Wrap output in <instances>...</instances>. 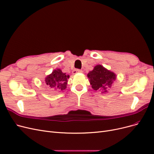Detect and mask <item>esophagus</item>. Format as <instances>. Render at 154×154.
Instances as JSON below:
<instances>
[{"instance_id": "esophagus-1", "label": "esophagus", "mask_w": 154, "mask_h": 154, "mask_svg": "<svg viewBox=\"0 0 154 154\" xmlns=\"http://www.w3.org/2000/svg\"><path fill=\"white\" fill-rule=\"evenodd\" d=\"M78 72H83V71L81 69H76L73 70L72 71V73L73 74H76V73H78Z\"/></svg>"}]
</instances>
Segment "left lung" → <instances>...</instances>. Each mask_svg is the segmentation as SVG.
Returning a JSON list of instances; mask_svg holds the SVG:
<instances>
[{"mask_svg":"<svg viewBox=\"0 0 154 154\" xmlns=\"http://www.w3.org/2000/svg\"><path fill=\"white\" fill-rule=\"evenodd\" d=\"M87 76L93 89L102 92H106L109 88L112 87L116 80V74L101 65L95 66L92 71L88 72Z\"/></svg>","mask_w":154,"mask_h":154,"instance_id":"obj_1","label":"left lung"}]
</instances>
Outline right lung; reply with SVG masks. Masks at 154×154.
<instances>
[{
  "mask_svg": "<svg viewBox=\"0 0 154 154\" xmlns=\"http://www.w3.org/2000/svg\"><path fill=\"white\" fill-rule=\"evenodd\" d=\"M66 73H63L60 69H57L52 74L48 76L45 78V83L49 88L53 91H63L67 87V78Z\"/></svg>",
  "mask_w": 154,
  "mask_h": 154,
  "instance_id": "right-lung-1",
  "label": "right lung"
}]
</instances>
